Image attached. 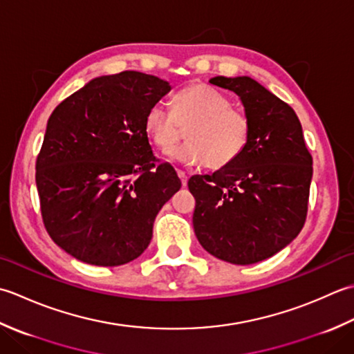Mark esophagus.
<instances>
[{
    "instance_id": "esophagus-1",
    "label": "esophagus",
    "mask_w": 354,
    "mask_h": 354,
    "mask_svg": "<svg viewBox=\"0 0 354 354\" xmlns=\"http://www.w3.org/2000/svg\"><path fill=\"white\" fill-rule=\"evenodd\" d=\"M177 174H178L180 180H182V185L186 186V185H187V176H186V172L182 171V169H177Z\"/></svg>"
}]
</instances>
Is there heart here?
<instances>
[{
    "mask_svg": "<svg viewBox=\"0 0 354 354\" xmlns=\"http://www.w3.org/2000/svg\"><path fill=\"white\" fill-rule=\"evenodd\" d=\"M180 126L188 127V142L171 150L181 133ZM143 127L158 149L167 153L170 149L172 160L187 167L207 163L214 169L225 168L243 154L250 139L249 118L230 108V100L206 84L178 91L172 99V113L154 104L145 114Z\"/></svg>",
    "mask_w": 354,
    "mask_h": 354,
    "instance_id": "1",
    "label": "heart"
}]
</instances>
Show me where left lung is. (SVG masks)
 I'll list each match as a JSON object with an SVG mask.
<instances>
[{
	"mask_svg": "<svg viewBox=\"0 0 354 354\" xmlns=\"http://www.w3.org/2000/svg\"><path fill=\"white\" fill-rule=\"evenodd\" d=\"M234 91L250 122V139L234 163L187 182L196 197L192 225L205 250L248 266L290 244L304 226L313 160L297 113L255 79L215 76Z\"/></svg>",
	"mask_w": 354,
	"mask_h": 354,
	"instance_id": "left-lung-1",
	"label": "left lung"
}]
</instances>
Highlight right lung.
<instances>
[{"label":"right lung","mask_w":354,"mask_h":354,"mask_svg":"<svg viewBox=\"0 0 354 354\" xmlns=\"http://www.w3.org/2000/svg\"><path fill=\"white\" fill-rule=\"evenodd\" d=\"M169 91L168 81L140 71L99 76L48 118L36 160L41 214L52 240L79 261L113 268L140 257L182 186L143 127Z\"/></svg>","instance_id":"1"}]
</instances>
